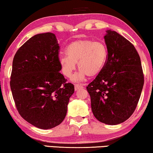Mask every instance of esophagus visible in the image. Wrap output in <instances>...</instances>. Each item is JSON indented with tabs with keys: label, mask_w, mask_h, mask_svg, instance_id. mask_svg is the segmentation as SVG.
<instances>
[{
	"label": "esophagus",
	"mask_w": 153,
	"mask_h": 153,
	"mask_svg": "<svg viewBox=\"0 0 153 153\" xmlns=\"http://www.w3.org/2000/svg\"><path fill=\"white\" fill-rule=\"evenodd\" d=\"M83 88V85H80V84H75L74 85L75 91H77V90H79L80 88Z\"/></svg>",
	"instance_id": "1"
}]
</instances>
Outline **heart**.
Listing matches in <instances>:
<instances>
[{"mask_svg": "<svg viewBox=\"0 0 153 153\" xmlns=\"http://www.w3.org/2000/svg\"><path fill=\"white\" fill-rule=\"evenodd\" d=\"M107 55V49L101 42L76 40L67 47L66 54L59 57V63L63 74L70 78L77 62L80 71L74 79L80 81L87 75L93 77L99 74L105 65Z\"/></svg>", "mask_w": 153, "mask_h": 153, "instance_id": "heart-1", "label": "heart"}]
</instances>
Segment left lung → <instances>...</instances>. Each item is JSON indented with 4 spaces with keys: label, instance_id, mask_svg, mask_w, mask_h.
I'll return each instance as SVG.
<instances>
[{
    "label": "left lung",
    "instance_id": "1",
    "mask_svg": "<svg viewBox=\"0 0 153 153\" xmlns=\"http://www.w3.org/2000/svg\"><path fill=\"white\" fill-rule=\"evenodd\" d=\"M107 59L101 72L86 89L96 118L108 125H118L134 111L141 96L144 76L134 46L116 31L104 36Z\"/></svg>",
    "mask_w": 153,
    "mask_h": 153
}]
</instances>
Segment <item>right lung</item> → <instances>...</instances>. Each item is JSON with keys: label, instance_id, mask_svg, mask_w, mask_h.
I'll return each instance as SVG.
<instances>
[{"label": "right lung", "instance_id": "1", "mask_svg": "<svg viewBox=\"0 0 153 153\" xmlns=\"http://www.w3.org/2000/svg\"><path fill=\"white\" fill-rule=\"evenodd\" d=\"M60 47L51 33L35 35L17 50L10 88L20 116L39 129H51L65 118L72 83L59 72Z\"/></svg>", "mask_w": 153, "mask_h": 153}]
</instances>
